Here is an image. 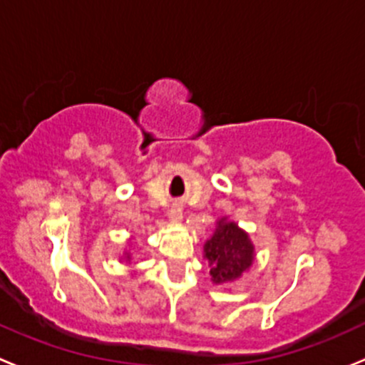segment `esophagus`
Instances as JSON below:
<instances>
[{
	"mask_svg": "<svg viewBox=\"0 0 365 365\" xmlns=\"http://www.w3.org/2000/svg\"><path fill=\"white\" fill-rule=\"evenodd\" d=\"M182 203H173L171 210H169V217H171L173 221H180V219H182Z\"/></svg>",
	"mask_w": 365,
	"mask_h": 365,
	"instance_id": "1",
	"label": "esophagus"
}]
</instances>
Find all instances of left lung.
I'll list each match as a JSON object with an SVG mask.
<instances>
[{
	"label": "left lung",
	"instance_id": "obj_1",
	"mask_svg": "<svg viewBox=\"0 0 365 365\" xmlns=\"http://www.w3.org/2000/svg\"><path fill=\"white\" fill-rule=\"evenodd\" d=\"M205 257L210 262L214 284H226L239 278L253 262V246L247 233L237 228L235 222L219 221L212 239L205 244Z\"/></svg>",
	"mask_w": 365,
	"mask_h": 365
}]
</instances>
